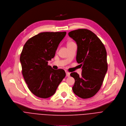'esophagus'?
Instances as JSON below:
<instances>
[{"label":"esophagus","instance_id":"34e87169","mask_svg":"<svg viewBox=\"0 0 126 126\" xmlns=\"http://www.w3.org/2000/svg\"><path fill=\"white\" fill-rule=\"evenodd\" d=\"M65 72H66V77H70V73L68 72V71H66Z\"/></svg>","mask_w":126,"mask_h":126}]
</instances>
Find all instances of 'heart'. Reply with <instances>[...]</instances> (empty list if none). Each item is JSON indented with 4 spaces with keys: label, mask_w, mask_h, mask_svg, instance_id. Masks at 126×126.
I'll return each instance as SVG.
<instances>
[{
    "label": "heart",
    "mask_w": 126,
    "mask_h": 126,
    "mask_svg": "<svg viewBox=\"0 0 126 126\" xmlns=\"http://www.w3.org/2000/svg\"><path fill=\"white\" fill-rule=\"evenodd\" d=\"M73 43V42H68L67 44H70V43Z\"/></svg>",
    "instance_id": "obj_1"
}]
</instances>
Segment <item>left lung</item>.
Listing matches in <instances>:
<instances>
[{"label":"left lung","instance_id":"left-lung-1","mask_svg":"<svg viewBox=\"0 0 126 126\" xmlns=\"http://www.w3.org/2000/svg\"><path fill=\"white\" fill-rule=\"evenodd\" d=\"M68 36L77 43V61L82 69L81 76L75 72L70 73L75 80L72 90L81 98H91L101 88L107 71L106 48L99 38L89 30H73Z\"/></svg>","mask_w":126,"mask_h":126}]
</instances>
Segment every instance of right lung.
<instances>
[{
  "instance_id": "obj_1",
  "label": "right lung",
  "mask_w": 126,
  "mask_h": 126,
  "mask_svg": "<svg viewBox=\"0 0 126 126\" xmlns=\"http://www.w3.org/2000/svg\"><path fill=\"white\" fill-rule=\"evenodd\" d=\"M66 34L42 32L29 39L24 46L20 58L22 73L29 90L38 97L53 95L65 77L64 70L54 69L47 65V61L55 57Z\"/></svg>"
}]
</instances>
